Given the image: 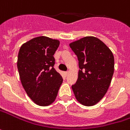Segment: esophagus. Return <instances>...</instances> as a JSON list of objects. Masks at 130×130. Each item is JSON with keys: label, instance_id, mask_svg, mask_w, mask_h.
Segmentation results:
<instances>
[{"label": "esophagus", "instance_id": "34e87169", "mask_svg": "<svg viewBox=\"0 0 130 130\" xmlns=\"http://www.w3.org/2000/svg\"><path fill=\"white\" fill-rule=\"evenodd\" d=\"M65 76H67V75H68V72H65Z\"/></svg>", "mask_w": 130, "mask_h": 130}]
</instances>
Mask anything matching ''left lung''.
<instances>
[{"instance_id":"8db88e82","label":"left lung","mask_w":130,"mask_h":130,"mask_svg":"<svg viewBox=\"0 0 130 130\" xmlns=\"http://www.w3.org/2000/svg\"><path fill=\"white\" fill-rule=\"evenodd\" d=\"M78 60V78L72 86L81 104H96L108 91L114 70V55L99 39L86 37L69 44Z\"/></svg>"}]
</instances>
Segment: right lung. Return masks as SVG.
Returning a JSON list of instances; mask_svg holds the SVG:
<instances>
[{
  "mask_svg": "<svg viewBox=\"0 0 130 130\" xmlns=\"http://www.w3.org/2000/svg\"><path fill=\"white\" fill-rule=\"evenodd\" d=\"M59 45V40L41 36L23 44L19 52L21 82L29 98L39 106L52 104L62 83V76L53 68V55Z\"/></svg>",
  "mask_w": 130,
  "mask_h": 130,
  "instance_id": "add662e5",
  "label": "right lung"
}]
</instances>
